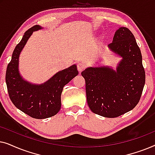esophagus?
Segmentation results:
<instances>
[{"instance_id": "esophagus-1", "label": "esophagus", "mask_w": 155, "mask_h": 155, "mask_svg": "<svg viewBox=\"0 0 155 155\" xmlns=\"http://www.w3.org/2000/svg\"><path fill=\"white\" fill-rule=\"evenodd\" d=\"M85 67H86V64L84 63L80 62V63H78L77 64L78 70V71H80V72L83 71V70L85 68Z\"/></svg>"}]
</instances>
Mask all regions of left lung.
Here are the masks:
<instances>
[{
	"mask_svg": "<svg viewBox=\"0 0 155 155\" xmlns=\"http://www.w3.org/2000/svg\"><path fill=\"white\" fill-rule=\"evenodd\" d=\"M109 47L123 58L116 71L109 67L88 68L82 72L85 80L87 101L93 113L116 118L139 102L145 82L142 55L134 36L120 27Z\"/></svg>",
	"mask_w": 155,
	"mask_h": 155,
	"instance_id": "8db88e82",
	"label": "left lung"
}]
</instances>
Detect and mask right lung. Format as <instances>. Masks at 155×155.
I'll return each mask as SVG.
<instances>
[{"mask_svg": "<svg viewBox=\"0 0 155 155\" xmlns=\"http://www.w3.org/2000/svg\"><path fill=\"white\" fill-rule=\"evenodd\" d=\"M40 29L41 27L39 25H35L26 31L14 49L5 75L10 100L20 111L37 119L51 117L60 111L63 87L78 75L77 66L73 65L57 73L40 85L31 84L22 79L18 71L19 56L33 31Z\"/></svg>", "mask_w": 155, "mask_h": 155, "instance_id": "add662e5", "label": "right lung"}]
</instances>
